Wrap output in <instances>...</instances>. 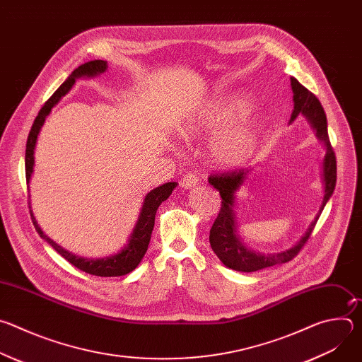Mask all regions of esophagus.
Masks as SVG:
<instances>
[{
	"mask_svg": "<svg viewBox=\"0 0 362 362\" xmlns=\"http://www.w3.org/2000/svg\"><path fill=\"white\" fill-rule=\"evenodd\" d=\"M180 185H182V187H185V189H193V187H196V186L199 185V177H197V175H194V173H187V175L182 179Z\"/></svg>",
	"mask_w": 362,
	"mask_h": 362,
	"instance_id": "1",
	"label": "esophagus"
}]
</instances>
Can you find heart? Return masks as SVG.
Listing matches in <instances>:
<instances>
[{"label":"heart","instance_id":"obj_1","mask_svg":"<svg viewBox=\"0 0 362 362\" xmlns=\"http://www.w3.org/2000/svg\"><path fill=\"white\" fill-rule=\"evenodd\" d=\"M249 109L250 100L243 95L214 98L189 115L177 134L190 141L218 129L209 144L214 162L225 169L239 168L250 159L262 133V117Z\"/></svg>","mask_w":362,"mask_h":362}]
</instances>
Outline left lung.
Listing matches in <instances>:
<instances>
[{"mask_svg":"<svg viewBox=\"0 0 362 362\" xmlns=\"http://www.w3.org/2000/svg\"><path fill=\"white\" fill-rule=\"evenodd\" d=\"M291 87L293 93V110L289 123L296 120L298 116H303L315 132L317 139L325 147V156L322 160L324 199L315 219L309 223L308 229L295 245H292L286 250H281L276 253H261L247 247L243 243L242 238L238 233V219L235 212V206L238 202L236 193L240 190L242 186H245L252 170L238 169L233 172L211 176L209 183L221 193L222 208L211 229L209 242L222 264L238 272H256L293 259L295 255H298L300 247L308 240V238L311 236L321 212L324 211L327 202L329 200L335 189L337 160L328 137L327 116L324 107L321 106L320 100L311 91L306 90L295 77H291Z\"/></svg>","mask_w":362,"mask_h":362,"instance_id":"8db88e82","label":"left lung"}]
</instances>
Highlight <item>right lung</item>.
<instances>
[{"mask_svg": "<svg viewBox=\"0 0 362 362\" xmlns=\"http://www.w3.org/2000/svg\"><path fill=\"white\" fill-rule=\"evenodd\" d=\"M107 62L103 60H94V62H88L86 64H81L78 69H76L69 77L67 80L59 87V90L48 98V101L41 107L38 116L34 120V124L31 127V132L28 134V140H27V150H25V176H27V183L30 185L31 176L34 173V151H35V146H37V139L38 134L41 132L42 124L45 123V119L48 117V115L53 110V107H56L60 100L73 88V86L76 84V81L78 78H93L97 77L103 73L107 71ZM177 186L176 182H168L162 186L154 187L153 190H150L141 203V209L139 214V218L136 221V225L127 239V243L117 252L109 256H103V257H84V256H78L73 252H69L67 249H64L63 246H60L59 243H56L53 239H49L42 229L40 228V225L37 223L33 211L31 212V219L33 223L35 226V230L38 232V235L51 246H53L66 261H69L71 265H74L76 268H78L80 271L90 274V275H95V276H105V278H110V276H123L126 274H130L132 271H134L139 264L141 262L143 256L147 250L148 242H150V236H151V230L154 226V216H156V212L159 209V206L162 204V202L168 200V197L172 194V192L175 190V187Z\"/></svg>", "mask_w": 362, "mask_h": 362, "instance_id": "obj_1", "label": "right lung"}]
</instances>
